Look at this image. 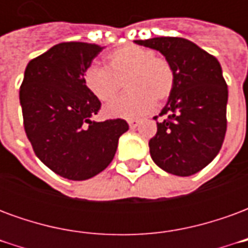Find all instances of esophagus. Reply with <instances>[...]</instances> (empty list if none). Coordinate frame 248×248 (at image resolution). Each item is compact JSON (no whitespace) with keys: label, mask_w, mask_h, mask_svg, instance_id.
I'll list each match as a JSON object with an SVG mask.
<instances>
[{"label":"esophagus","mask_w":248,"mask_h":248,"mask_svg":"<svg viewBox=\"0 0 248 248\" xmlns=\"http://www.w3.org/2000/svg\"><path fill=\"white\" fill-rule=\"evenodd\" d=\"M140 119H130L129 121V126H130V129H135L138 124H140Z\"/></svg>","instance_id":"esophagus-1"}]
</instances>
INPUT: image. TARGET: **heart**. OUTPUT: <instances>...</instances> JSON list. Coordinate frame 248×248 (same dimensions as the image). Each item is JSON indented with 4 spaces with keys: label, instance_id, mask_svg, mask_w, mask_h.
I'll list each match as a JSON object with an SVG mask.
<instances>
[{
    "label": "heart",
    "instance_id": "obj_1",
    "mask_svg": "<svg viewBox=\"0 0 248 248\" xmlns=\"http://www.w3.org/2000/svg\"><path fill=\"white\" fill-rule=\"evenodd\" d=\"M122 83L127 93L103 108L108 118L134 119L145 115L154 102L161 103L171 95L175 71L166 57L140 45H124L105 57L103 69L87 67L83 85L93 97L110 102L118 95Z\"/></svg>",
    "mask_w": 248,
    "mask_h": 248
}]
</instances>
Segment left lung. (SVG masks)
I'll use <instances>...</instances> for the list:
<instances>
[{
  "label": "left lung",
  "mask_w": 248,
  "mask_h": 248,
  "mask_svg": "<svg viewBox=\"0 0 248 248\" xmlns=\"http://www.w3.org/2000/svg\"><path fill=\"white\" fill-rule=\"evenodd\" d=\"M158 50L175 71V85L149 142L150 155L162 170L188 177L218 155L223 143L229 90L218 60L194 42L178 37L134 41ZM156 121V117H155Z\"/></svg>",
  "instance_id": "8db88e82"
}]
</instances>
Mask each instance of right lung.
Returning <instances> with one entry per match:
<instances>
[{
    "label": "right lung",
    "instance_id": "obj_1",
    "mask_svg": "<svg viewBox=\"0 0 248 248\" xmlns=\"http://www.w3.org/2000/svg\"><path fill=\"white\" fill-rule=\"evenodd\" d=\"M103 47L62 42L28 63L19 89L25 133L40 161L71 181L93 178L113 161L124 119L92 121L101 108L83 73Z\"/></svg>",
    "mask_w": 248,
    "mask_h": 248
}]
</instances>
